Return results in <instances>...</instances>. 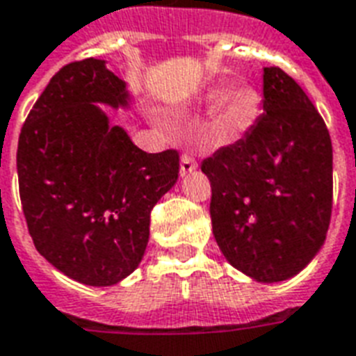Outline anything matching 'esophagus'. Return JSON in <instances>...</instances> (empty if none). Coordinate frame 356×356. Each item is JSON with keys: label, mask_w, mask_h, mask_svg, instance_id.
<instances>
[{"label": "esophagus", "mask_w": 356, "mask_h": 356, "mask_svg": "<svg viewBox=\"0 0 356 356\" xmlns=\"http://www.w3.org/2000/svg\"><path fill=\"white\" fill-rule=\"evenodd\" d=\"M194 170H197V162L192 154H183L181 156V175H188Z\"/></svg>", "instance_id": "esophagus-1"}]
</instances>
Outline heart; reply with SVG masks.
<instances>
[{
	"instance_id": "b5f03b06",
	"label": "heart",
	"mask_w": 356,
	"mask_h": 356,
	"mask_svg": "<svg viewBox=\"0 0 356 356\" xmlns=\"http://www.w3.org/2000/svg\"><path fill=\"white\" fill-rule=\"evenodd\" d=\"M200 102L214 104V123L229 136H241L252 129L261 112V95L248 81L205 89L200 95Z\"/></svg>"
}]
</instances>
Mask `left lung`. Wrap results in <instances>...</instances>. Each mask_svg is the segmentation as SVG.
Segmentation results:
<instances>
[{
  "label": "left lung",
  "mask_w": 356,
  "mask_h": 356,
  "mask_svg": "<svg viewBox=\"0 0 356 356\" xmlns=\"http://www.w3.org/2000/svg\"><path fill=\"white\" fill-rule=\"evenodd\" d=\"M211 222L229 265L261 284L298 275L321 250L332 211V143L308 95L263 69V113L243 140L203 160Z\"/></svg>",
  "instance_id": "obj_1"
}]
</instances>
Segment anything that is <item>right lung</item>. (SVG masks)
Segmentation results:
<instances>
[{"label":"right lung","instance_id":"right-lung-1","mask_svg":"<svg viewBox=\"0 0 356 356\" xmlns=\"http://www.w3.org/2000/svg\"><path fill=\"white\" fill-rule=\"evenodd\" d=\"M104 59L65 65L22 127L16 170L29 235L46 261L86 286L132 275L151 211L177 183L179 153H145L100 106L130 110Z\"/></svg>","mask_w":356,"mask_h":356}]
</instances>
